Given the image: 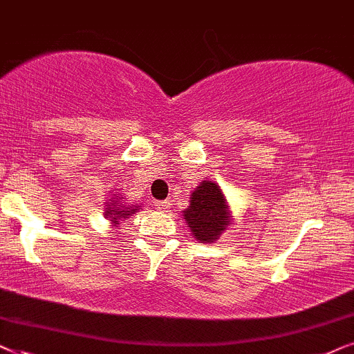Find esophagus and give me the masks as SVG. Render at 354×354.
Wrapping results in <instances>:
<instances>
[{
  "label": "esophagus",
  "mask_w": 354,
  "mask_h": 354,
  "mask_svg": "<svg viewBox=\"0 0 354 354\" xmlns=\"http://www.w3.org/2000/svg\"><path fill=\"white\" fill-rule=\"evenodd\" d=\"M169 205H171V204H169V201H157V202H155V207H157L158 210H167Z\"/></svg>",
  "instance_id": "34e87169"
}]
</instances>
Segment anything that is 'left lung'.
<instances>
[{"mask_svg": "<svg viewBox=\"0 0 354 354\" xmlns=\"http://www.w3.org/2000/svg\"><path fill=\"white\" fill-rule=\"evenodd\" d=\"M185 216L196 239L202 243L215 241L230 223L228 207L220 187L212 181H204L196 187Z\"/></svg>", "mask_w": 354, "mask_h": 354, "instance_id": "8db88e82", "label": "left lung"}]
</instances>
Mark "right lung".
I'll list each match as a JSON object with an SVG mask.
<instances>
[{
    "label": "right lung",
    "instance_id": "add662e5",
    "mask_svg": "<svg viewBox=\"0 0 354 354\" xmlns=\"http://www.w3.org/2000/svg\"><path fill=\"white\" fill-rule=\"evenodd\" d=\"M113 205H115V202H113ZM136 210H138V209H131V207H124V205L115 207V209H113V207H108L105 215H110L108 218H111L113 223H116V221L120 218H128V215L134 214Z\"/></svg>",
    "mask_w": 354,
    "mask_h": 354
}]
</instances>
